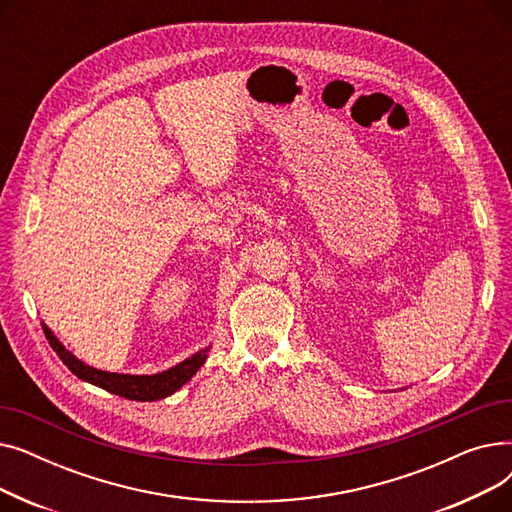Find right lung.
I'll use <instances>...</instances> for the list:
<instances>
[{"label":"right lung","mask_w":512,"mask_h":512,"mask_svg":"<svg viewBox=\"0 0 512 512\" xmlns=\"http://www.w3.org/2000/svg\"><path fill=\"white\" fill-rule=\"evenodd\" d=\"M41 326H43L45 338L49 340L53 351L58 353L62 363L76 375V378H80L83 382H89L93 386H99V388L112 392V394H118L122 398L141 400V402L161 400V398L174 394L176 390H180L201 369V365L207 359L209 348H211V346H207V348H203V351L195 353L193 357L184 359L182 363H178V365H174V367H170L166 371L153 373V375L112 373V371L95 369V367L83 363L80 359H76L68 351V348L56 336H53V332L45 324H41Z\"/></svg>","instance_id":"1"}]
</instances>
